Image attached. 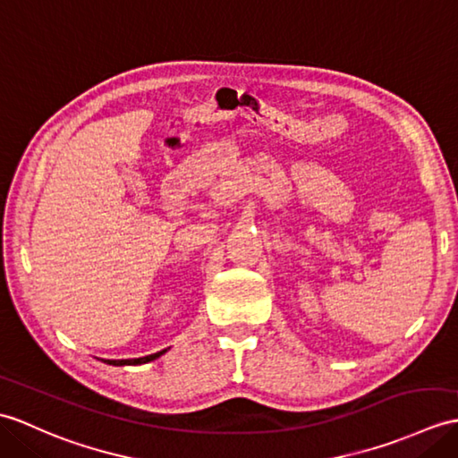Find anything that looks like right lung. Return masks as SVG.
Segmentation results:
<instances>
[{
  "instance_id": "right-lung-1",
  "label": "right lung",
  "mask_w": 458,
  "mask_h": 458,
  "mask_svg": "<svg viewBox=\"0 0 458 458\" xmlns=\"http://www.w3.org/2000/svg\"><path fill=\"white\" fill-rule=\"evenodd\" d=\"M167 349H164V351H157V353H154V355H148V357H140V359H119V360H105V363H109V365H114V367H121V365H142V363H150V360H154V359H157L159 355H164Z\"/></svg>"
}]
</instances>
